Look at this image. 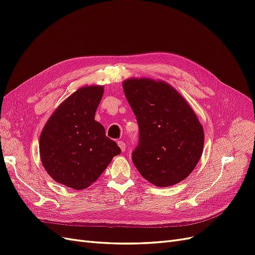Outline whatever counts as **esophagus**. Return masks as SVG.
Here are the masks:
<instances>
[{
    "instance_id": "34e87169",
    "label": "esophagus",
    "mask_w": 255,
    "mask_h": 255,
    "mask_svg": "<svg viewBox=\"0 0 255 255\" xmlns=\"http://www.w3.org/2000/svg\"><path fill=\"white\" fill-rule=\"evenodd\" d=\"M117 143H118V145L120 146L121 151H122V152H125V151H126V148H127L126 142H125V141H122V140H119V141H117Z\"/></svg>"
}]
</instances>
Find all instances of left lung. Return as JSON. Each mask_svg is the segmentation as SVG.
Segmentation results:
<instances>
[{
  "label": "left lung",
  "mask_w": 255,
  "mask_h": 255,
  "mask_svg": "<svg viewBox=\"0 0 255 255\" xmlns=\"http://www.w3.org/2000/svg\"><path fill=\"white\" fill-rule=\"evenodd\" d=\"M123 90L139 128L132 153L137 170L158 187L186 179L204 144L203 128L186 100L169 84L151 79H128Z\"/></svg>",
  "instance_id": "obj_1"
}]
</instances>
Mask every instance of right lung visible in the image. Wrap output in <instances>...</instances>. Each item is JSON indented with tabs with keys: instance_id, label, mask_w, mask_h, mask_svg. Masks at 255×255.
Segmentation results:
<instances>
[{
	"instance_id": "right-lung-1",
	"label": "right lung",
	"mask_w": 255,
	"mask_h": 255,
	"mask_svg": "<svg viewBox=\"0 0 255 255\" xmlns=\"http://www.w3.org/2000/svg\"><path fill=\"white\" fill-rule=\"evenodd\" d=\"M103 92L98 85L78 89L57 107L41 132L42 165L54 181L67 187H89L121 153L95 120Z\"/></svg>"
}]
</instances>
